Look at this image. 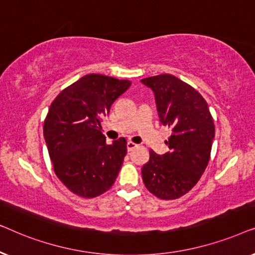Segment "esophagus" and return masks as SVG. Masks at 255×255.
<instances>
[{
	"label": "esophagus",
	"instance_id": "obj_1",
	"mask_svg": "<svg viewBox=\"0 0 255 255\" xmlns=\"http://www.w3.org/2000/svg\"><path fill=\"white\" fill-rule=\"evenodd\" d=\"M127 147H128V151L131 152V151H133L135 147H137V144H134V142H132V141H128Z\"/></svg>",
	"mask_w": 255,
	"mask_h": 255
}]
</instances>
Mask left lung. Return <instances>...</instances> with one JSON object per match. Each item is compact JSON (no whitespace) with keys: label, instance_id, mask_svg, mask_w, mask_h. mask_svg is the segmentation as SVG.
Here are the masks:
<instances>
[{"label":"left lung","instance_id":"left-lung-1","mask_svg":"<svg viewBox=\"0 0 255 255\" xmlns=\"http://www.w3.org/2000/svg\"><path fill=\"white\" fill-rule=\"evenodd\" d=\"M154 93L161 124L172 131L169 151L156 154L141 168L145 186L161 200L187 194L201 179L210 159L215 124L208 103L193 87L176 76L161 74L141 80Z\"/></svg>","mask_w":255,"mask_h":255}]
</instances>
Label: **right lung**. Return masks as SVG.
Masks as SVG:
<instances>
[{
	"label": "right lung",
	"instance_id": "add662e5",
	"mask_svg": "<svg viewBox=\"0 0 255 255\" xmlns=\"http://www.w3.org/2000/svg\"><path fill=\"white\" fill-rule=\"evenodd\" d=\"M131 82L88 74L62 90L44 122L54 172L72 193L96 197L110 189L127 154V140L106 144L101 121Z\"/></svg>",
	"mask_w": 255,
	"mask_h": 255
}]
</instances>
